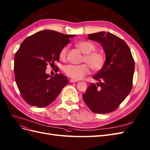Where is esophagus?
<instances>
[{
  "label": "esophagus",
  "mask_w": 150,
  "mask_h": 150,
  "mask_svg": "<svg viewBox=\"0 0 150 150\" xmlns=\"http://www.w3.org/2000/svg\"><path fill=\"white\" fill-rule=\"evenodd\" d=\"M69 81H70L71 82H72V83H73V82H78V81H76V80L73 79H71L69 80Z\"/></svg>",
  "instance_id": "34e87169"
}]
</instances>
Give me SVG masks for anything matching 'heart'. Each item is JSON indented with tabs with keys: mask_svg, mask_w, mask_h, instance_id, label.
<instances>
[{
	"mask_svg": "<svg viewBox=\"0 0 150 150\" xmlns=\"http://www.w3.org/2000/svg\"><path fill=\"white\" fill-rule=\"evenodd\" d=\"M77 48L82 53L85 54L82 61L86 63L79 65L68 64L64 66V73L71 78L75 80H79L88 75L91 68L96 71L100 70L105 64V56L99 51H94L96 46L91 42L87 41H81L76 44ZM68 46H64L61 50L59 58L61 61H65L68 54Z\"/></svg>",
	"mask_w": 150,
	"mask_h": 150,
	"instance_id": "1",
	"label": "heart"
}]
</instances>
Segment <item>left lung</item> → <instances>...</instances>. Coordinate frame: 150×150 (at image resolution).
I'll use <instances>...</instances> for the list:
<instances>
[{
    "instance_id": "left-lung-1",
    "label": "left lung",
    "mask_w": 150,
    "mask_h": 150,
    "mask_svg": "<svg viewBox=\"0 0 150 150\" xmlns=\"http://www.w3.org/2000/svg\"><path fill=\"white\" fill-rule=\"evenodd\" d=\"M88 39L101 44L106 59L104 67L93 77L99 82L91 83L82 97L93 112L110 113L130 94L135 61L127 44L115 35L100 32L89 34Z\"/></svg>"
}]
</instances>
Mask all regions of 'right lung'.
<instances>
[{
  "label": "right lung",
  "instance_id": "obj_1",
  "mask_svg": "<svg viewBox=\"0 0 150 150\" xmlns=\"http://www.w3.org/2000/svg\"><path fill=\"white\" fill-rule=\"evenodd\" d=\"M74 36L44 30L27 37L20 45L15 55L14 74L18 89L28 104L48 105L68 84L63 74L50 76L45 71L48 64L53 66L55 61L59 62L61 50Z\"/></svg>",
  "mask_w": 150,
  "mask_h": 150
}]
</instances>
